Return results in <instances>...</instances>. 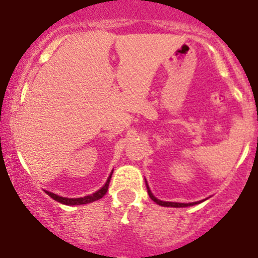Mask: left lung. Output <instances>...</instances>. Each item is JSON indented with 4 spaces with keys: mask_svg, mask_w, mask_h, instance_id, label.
Instances as JSON below:
<instances>
[{
    "mask_svg": "<svg viewBox=\"0 0 258 258\" xmlns=\"http://www.w3.org/2000/svg\"><path fill=\"white\" fill-rule=\"evenodd\" d=\"M147 191H149V195H150V198H151L152 200H154L155 203H156V204H159V206H163V207H177V208H178V207H188V206H194V204H197V203H192V204H184V203H172V202H163V200H159V199H156V198L154 197V195H152L151 194V191H150V188H149V186H147Z\"/></svg>",
    "mask_w": 258,
    "mask_h": 258,
    "instance_id": "left-lung-1",
    "label": "left lung"
}]
</instances>
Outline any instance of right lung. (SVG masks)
I'll list each match as a JSON object with an SVG mask.
<instances>
[{
    "label": "right lung",
    "instance_id": "add662e5",
    "mask_svg": "<svg viewBox=\"0 0 258 258\" xmlns=\"http://www.w3.org/2000/svg\"><path fill=\"white\" fill-rule=\"evenodd\" d=\"M111 175H109L108 179H107V182H106V184H104L101 190H98L97 192L92 194V195H88V197L76 198V199H70V198L58 197V195L50 192V191H46V194L49 195L50 198H52L54 200H56V202L61 203V204H67V206H80V204H88V203H93V202H95V200L102 199V198L106 195L107 190H108V184H109V179H111Z\"/></svg>",
    "mask_w": 258,
    "mask_h": 258
}]
</instances>
